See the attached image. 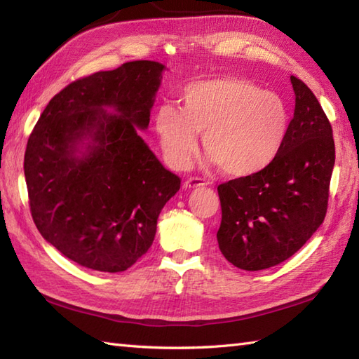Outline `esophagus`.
I'll return each mask as SVG.
<instances>
[{
    "label": "esophagus",
    "instance_id": "obj_1",
    "mask_svg": "<svg viewBox=\"0 0 359 359\" xmlns=\"http://www.w3.org/2000/svg\"><path fill=\"white\" fill-rule=\"evenodd\" d=\"M207 185V182H205L202 177H188L184 182V187L188 189H193V188H199V187H205Z\"/></svg>",
    "mask_w": 359,
    "mask_h": 359
}]
</instances>
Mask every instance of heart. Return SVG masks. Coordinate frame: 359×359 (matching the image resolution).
Masks as SVG:
<instances>
[{
  "label": "heart",
  "mask_w": 359,
  "mask_h": 359,
  "mask_svg": "<svg viewBox=\"0 0 359 359\" xmlns=\"http://www.w3.org/2000/svg\"><path fill=\"white\" fill-rule=\"evenodd\" d=\"M179 102V109L165 104L154 117L163 154L174 168L189 163L197 133H203L202 144L211 162L230 175L261 171L285 140L287 104L250 80L196 81L182 90Z\"/></svg>",
  "instance_id": "b5f03b06"
}]
</instances>
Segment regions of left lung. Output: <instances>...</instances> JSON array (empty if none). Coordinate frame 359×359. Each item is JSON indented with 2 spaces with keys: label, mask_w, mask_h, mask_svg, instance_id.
I'll return each mask as SVG.
<instances>
[{
  "label": "left lung",
  "mask_w": 359,
  "mask_h": 359,
  "mask_svg": "<svg viewBox=\"0 0 359 359\" xmlns=\"http://www.w3.org/2000/svg\"><path fill=\"white\" fill-rule=\"evenodd\" d=\"M290 80L294 114L276 157L261 171L217 187L219 248L228 262L247 271L292 257L324 222L329 205L332 125L306 83L294 75Z\"/></svg>",
  "instance_id": "8db88e82"
}]
</instances>
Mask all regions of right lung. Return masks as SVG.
<instances>
[{"label":"right lung","mask_w":359,"mask_h":359,"mask_svg":"<svg viewBox=\"0 0 359 359\" xmlns=\"http://www.w3.org/2000/svg\"><path fill=\"white\" fill-rule=\"evenodd\" d=\"M163 65L128 62L72 81L52 98L30 133L25 175L43 238L90 270L118 273L154 241L165 203L180 189L147 147ZM111 105L118 114L104 108ZM91 143L81 156L78 144Z\"/></svg>","instance_id":"right-lung-1"}]
</instances>
